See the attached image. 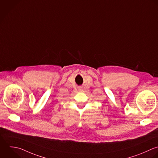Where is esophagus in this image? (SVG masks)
<instances>
[{"label": "esophagus", "instance_id": "1", "mask_svg": "<svg viewBox=\"0 0 158 158\" xmlns=\"http://www.w3.org/2000/svg\"><path fill=\"white\" fill-rule=\"evenodd\" d=\"M79 91H82V88H79Z\"/></svg>", "mask_w": 158, "mask_h": 158}]
</instances>
